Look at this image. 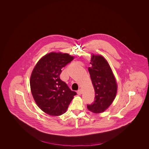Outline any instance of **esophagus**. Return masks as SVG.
Instances as JSON below:
<instances>
[{"instance_id":"obj_1","label":"esophagus","mask_w":149,"mask_h":149,"mask_svg":"<svg viewBox=\"0 0 149 149\" xmlns=\"http://www.w3.org/2000/svg\"><path fill=\"white\" fill-rule=\"evenodd\" d=\"M82 93H83V91H82V90L81 89H79L78 91H77V94H78L79 95H80L82 94Z\"/></svg>"}]
</instances>
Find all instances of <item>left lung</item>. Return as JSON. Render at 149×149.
I'll use <instances>...</instances> for the list:
<instances>
[{
	"label": "left lung",
	"mask_w": 149,
	"mask_h": 149,
	"mask_svg": "<svg viewBox=\"0 0 149 149\" xmlns=\"http://www.w3.org/2000/svg\"><path fill=\"white\" fill-rule=\"evenodd\" d=\"M88 68L95 91V101L87 105L89 111L94 113L104 112L111 105L117 92V84L112 70L106 59L100 55L92 54Z\"/></svg>",
	"instance_id": "obj_1"
}]
</instances>
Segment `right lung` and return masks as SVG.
<instances>
[{
    "label": "right lung",
    "mask_w": 149,
    "mask_h": 149,
    "mask_svg": "<svg viewBox=\"0 0 149 149\" xmlns=\"http://www.w3.org/2000/svg\"><path fill=\"white\" fill-rule=\"evenodd\" d=\"M74 58L66 53L51 52L39 60L31 73L29 82L33 98L37 106L50 116L65 113L77 94L60 79L62 68Z\"/></svg>",
    "instance_id": "add662e5"
}]
</instances>
